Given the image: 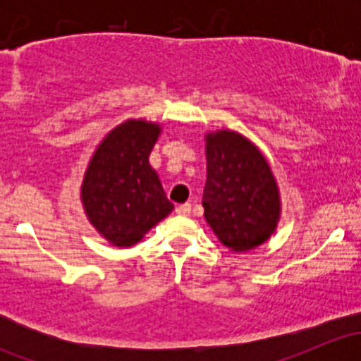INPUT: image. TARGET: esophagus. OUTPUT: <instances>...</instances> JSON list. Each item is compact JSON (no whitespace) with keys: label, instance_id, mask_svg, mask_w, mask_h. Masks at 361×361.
I'll list each match as a JSON object with an SVG mask.
<instances>
[{"label":"esophagus","instance_id":"34e87169","mask_svg":"<svg viewBox=\"0 0 361 361\" xmlns=\"http://www.w3.org/2000/svg\"><path fill=\"white\" fill-rule=\"evenodd\" d=\"M190 204L188 202H185V204H178L176 206V213L180 214V216H188V214H190Z\"/></svg>","mask_w":361,"mask_h":361}]
</instances>
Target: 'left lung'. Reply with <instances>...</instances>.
<instances>
[{"label":"left lung","instance_id":"obj_1","mask_svg":"<svg viewBox=\"0 0 361 361\" xmlns=\"http://www.w3.org/2000/svg\"><path fill=\"white\" fill-rule=\"evenodd\" d=\"M204 216L221 243L234 251L262 245L279 218V194L267 160L232 130L207 134Z\"/></svg>","mask_w":361,"mask_h":361}]
</instances>
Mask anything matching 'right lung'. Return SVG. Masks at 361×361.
Returning a JSON list of instances; mask_svg holds the SVG:
<instances>
[{"label":"right lung","instance_id":"add662e5","mask_svg":"<svg viewBox=\"0 0 361 361\" xmlns=\"http://www.w3.org/2000/svg\"><path fill=\"white\" fill-rule=\"evenodd\" d=\"M159 126L122 123L103 140L89 164L82 201L90 224L111 245L130 246L173 209L148 157Z\"/></svg>","mask_w":361,"mask_h":361}]
</instances>
